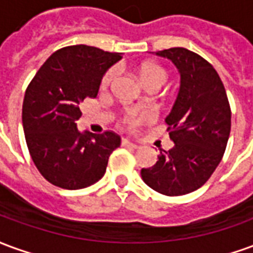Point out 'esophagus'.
Instances as JSON below:
<instances>
[{"label":"esophagus","mask_w":253,"mask_h":253,"mask_svg":"<svg viewBox=\"0 0 253 253\" xmlns=\"http://www.w3.org/2000/svg\"><path fill=\"white\" fill-rule=\"evenodd\" d=\"M122 143H123V146H128V148H132V149H138V148H139L137 143L130 142L128 139H123V141H122Z\"/></svg>","instance_id":"1"}]
</instances>
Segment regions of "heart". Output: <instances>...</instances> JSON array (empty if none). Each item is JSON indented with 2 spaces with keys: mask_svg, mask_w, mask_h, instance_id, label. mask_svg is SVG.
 <instances>
[{
  "mask_svg": "<svg viewBox=\"0 0 253 253\" xmlns=\"http://www.w3.org/2000/svg\"><path fill=\"white\" fill-rule=\"evenodd\" d=\"M116 74L115 67H111L107 72L103 74L100 85L101 89L108 88L111 83L114 81ZM139 74H141V80L146 86H152V85H159L161 86L163 84L167 83L168 80V72L165 70L164 67L157 63H145L139 69ZM154 114L150 111H143V112H128L123 118V123L126 125L130 130H137L138 127L148 123V122L153 121Z\"/></svg>",
  "mask_w": 253,
  "mask_h": 253,
  "instance_id": "1",
  "label": "heart"
}]
</instances>
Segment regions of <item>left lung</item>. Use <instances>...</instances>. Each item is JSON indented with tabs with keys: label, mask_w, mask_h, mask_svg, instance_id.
<instances>
[{
	"label": "left lung",
	"mask_w": 253,
	"mask_h": 253,
	"mask_svg": "<svg viewBox=\"0 0 253 253\" xmlns=\"http://www.w3.org/2000/svg\"><path fill=\"white\" fill-rule=\"evenodd\" d=\"M156 54L170 59L181 76L177 99L165 119L175 146L168 152L160 149L159 161L141 176L163 195H186L201 188L221 163L232 111L221 78L205 58L183 47Z\"/></svg>",
	"instance_id": "obj_1"
}]
</instances>
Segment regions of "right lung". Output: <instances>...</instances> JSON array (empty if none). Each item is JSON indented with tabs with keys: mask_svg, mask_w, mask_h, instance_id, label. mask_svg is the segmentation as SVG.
Instances as JSON below:
<instances>
[{
	"mask_svg": "<svg viewBox=\"0 0 253 253\" xmlns=\"http://www.w3.org/2000/svg\"><path fill=\"white\" fill-rule=\"evenodd\" d=\"M121 52L77 44L63 47L42 65L27 86L23 101L25 142L34 164L51 184L80 190L105 173L108 159L121 146L114 131H78L80 104L96 97L107 69Z\"/></svg>",
	"mask_w": 253,
	"mask_h": 253,
	"instance_id": "right-lung-1",
	"label": "right lung"
}]
</instances>
